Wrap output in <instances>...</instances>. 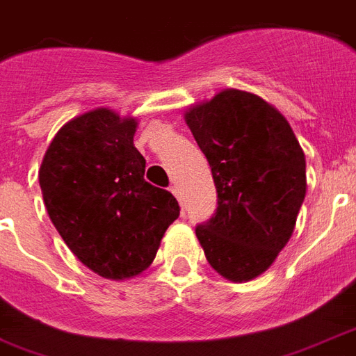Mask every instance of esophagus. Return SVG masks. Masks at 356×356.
<instances>
[{"mask_svg": "<svg viewBox=\"0 0 356 356\" xmlns=\"http://www.w3.org/2000/svg\"><path fill=\"white\" fill-rule=\"evenodd\" d=\"M170 190H172V194L175 195V197H177L179 201H181V192H179L177 186H175V184H172V186H170Z\"/></svg>", "mask_w": 356, "mask_h": 356, "instance_id": "esophagus-1", "label": "esophagus"}]
</instances>
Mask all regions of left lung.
Returning a JSON list of instances; mask_svg holds the SVG:
<instances>
[{"instance_id":"1","label":"left lung","mask_w":356,"mask_h":356,"mask_svg":"<svg viewBox=\"0 0 356 356\" xmlns=\"http://www.w3.org/2000/svg\"><path fill=\"white\" fill-rule=\"evenodd\" d=\"M184 120L218 194L216 211L195 236L220 275L249 281L292 236L307 194L303 149L284 116L248 92H220Z\"/></svg>"}]
</instances>
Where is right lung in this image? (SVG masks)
<instances>
[{
    "mask_svg": "<svg viewBox=\"0 0 356 356\" xmlns=\"http://www.w3.org/2000/svg\"><path fill=\"white\" fill-rule=\"evenodd\" d=\"M136 122L108 108L64 125L46 151L38 181L53 225L72 253L107 279L138 275L179 216L168 190L144 179Z\"/></svg>",
    "mask_w": 356,
    "mask_h": 356,
    "instance_id": "right-lung-1",
    "label": "right lung"
}]
</instances>
